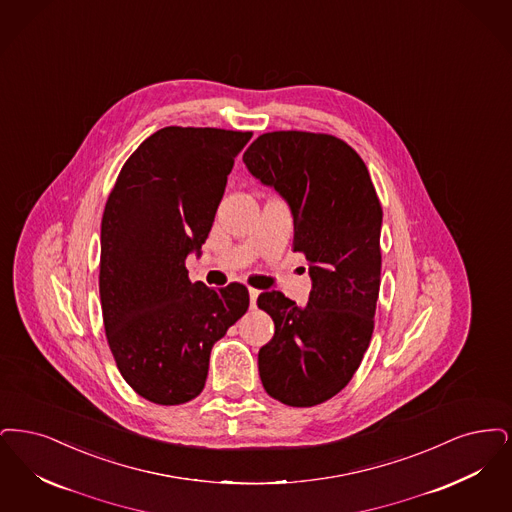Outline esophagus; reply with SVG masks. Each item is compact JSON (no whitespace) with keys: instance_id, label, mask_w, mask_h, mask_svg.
Instances as JSON below:
<instances>
[{"instance_id":"obj_1","label":"esophagus","mask_w":512,"mask_h":512,"mask_svg":"<svg viewBox=\"0 0 512 512\" xmlns=\"http://www.w3.org/2000/svg\"><path fill=\"white\" fill-rule=\"evenodd\" d=\"M248 294H250V308L256 310V300H258V296H260V290L248 289Z\"/></svg>"}]
</instances>
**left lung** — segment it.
I'll return each instance as SVG.
<instances>
[{
    "instance_id": "1",
    "label": "left lung",
    "mask_w": 512,
    "mask_h": 512,
    "mask_svg": "<svg viewBox=\"0 0 512 512\" xmlns=\"http://www.w3.org/2000/svg\"><path fill=\"white\" fill-rule=\"evenodd\" d=\"M254 178L287 200L294 252L308 260L312 292L258 296L275 334L260 348L267 394L290 407L331 400L369 348L380 289L382 206L361 156L342 139L310 132L260 135L245 155Z\"/></svg>"
}]
</instances>
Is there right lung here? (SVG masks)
<instances>
[{
	"label": "right lung",
	"mask_w": 512,
	"mask_h": 512,
	"mask_svg": "<svg viewBox=\"0 0 512 512\" xmlns=\"http://www.w3.org/2000/svg\"><path fill=\"white\" fill-rule=\"evenodd\" d=\"M252 132L168 126L122 166L101 220L99 294L116 367L158 405L197 398L212 346L248 310L241 283H191L235 156Z\"/></svg>",
	"instance_id": "1"
}]
</instances>
